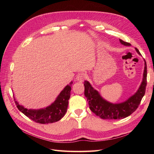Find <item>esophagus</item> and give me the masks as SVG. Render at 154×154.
Listing matches in <instances>:
<instances>
[{
    "instance_id": "obj_1",
    "label": "esophagus",
    "mask_w": 154,
    "mask_h": 154,
    "mask_svg": "<svg viewBox=\"0 0 154 154\" xmlns=\"http://www.w3.org/2000/svg\"><path fill=\"white\" fill-rule=\"evenodd\" d=\"M86 78V74L84 73V72H80L79 73L78 75L76 76V80L78 81V82H83V80H85Z\"/></svg>"
}]
</instances>
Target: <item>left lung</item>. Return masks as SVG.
Wrapping results in <instances>:
<instances>
[{
    "mask_svg": "<svg viewBox=\"0 0 154 154\" xmlns=\"http://www.w3.org/2000/svg\"><path fill=\"white\" fill-rule=\"evenodd\" d=\"M121 44L126 45H131L130 43L126 42L119 39ZM139 54L141 55L139 50L136 48ZM145 62V61H144ZM147 67L146 63L144 62L143 78L141 84L137 91L123 103L114 104L109 103L102 97L99 92L93 88L88 81L84 82L85 96L87 97L91 110L96 116L104 119H120L127 118L136 110L141 101L145 94L147 84Z\"/></svg>",
    "mask_w": 154,
    "mask_h": 154,
    "instance_id": "obj_1",
    "label": "left lung"
}]
</instances>
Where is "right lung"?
I'll return each mask as SVG.
<instances>
[{
	"mask_svg": "<svg viewBox=\"0 0 154 154\" xmlns=\"http://www.w3.org/2000/svg\"><path fill=\"white\" fill-rule=\"evenodd\" d=\"M72 84V82H70L69 84L60 92L53 103L44 109L38 110L27 109L19 105L15 99L14 100L18 109L36 123L41 124L54 123L61 119L66 113L69 100L71 96Z\"/></svg>",
	"mask_w": 154,
	"mask_h": 154,
	"instance_id": "add662e5",
	"label": "right lung"
}]
</instances>
